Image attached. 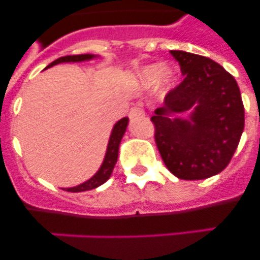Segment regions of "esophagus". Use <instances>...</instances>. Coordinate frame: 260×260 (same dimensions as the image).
Here are the masks:
<instances>
[{"mask_svg": "<svg viewBox=\"0 0 260 260\" xmlns=\"http://www.w3.org/2000/svg\"><path fill=\"white\" fill-rule=\"evenodd\" d=\"M128 117H130V119H135V118H139V117H144L143 109L139 107H133L132 109H130Z\"/></svg>", "mask_w": 260, "mask_h": 260, "instance_id": "34e87169", "label": "esophagus"}]
</instances>
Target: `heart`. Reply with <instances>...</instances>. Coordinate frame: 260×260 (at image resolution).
I'll list each match as a JSON object with an SVG mask.
<instances>
[{
  "label": "heart",
  "instance_id": "obj_1",
  "mask_svg": "<svg viewBox=\"0 0 260 260\" xmlns=\"http://www.w3.org/2000/svg\"><path fill=\"white\" fill-rule=\"evenodd\" d=\"M176 77L177 70L172 66L161 68L160 65H150L141 71V78L144 83L153 84L158 78V83L162 88H171L176 80Z\"/></svg>",
  "mask_w": 260,
  "mask_h": 260
}]
</instances>
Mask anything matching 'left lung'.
Masks as SVG:
<instances>
[{
  "instance_id": "left-lung-1",
  "label": "left lung",
  "mask_w": 260,
  "mask_h": 260,
  "mask_svg": "<svg viewBox=\"0 0 260 260\" xmlns=\"http://www.w3.org/2000/svg\"><path fill=\"white\" fill-rule=\"evenodd\" d=\"M185 78L155 110V142L162 161L181 180H204L224 171L240 143L245 108L240 88L213 59L171 50ZM193 109L189 120L176 113Z\"/></svg>"
}]
</instances>
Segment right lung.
<instances>
[{
    "label": "right lung",
    "instance_id": "right-lung-1",
    "mask_svg": "<svg viewBox=\"0 0 260 260\" xmlns=\"http://www.w3.org/2000/svg\"><path fill=\"white\" fill-rule=\"evenodd\" d=\"M93 54H78V56H65L59 57L56 61H53L52 63L48 65V68L50 66H54L57 63H62V62H82L87 61V59H92ZM47 68V69H48ZM128 118L127 117H123L122 119H119L118 122L114 125L113 130H112V134L109 138V143H108L107 153H105L104 161H103L102 167L98 171V173L89 178L86 182L80 183V185L75 186V187H69L65 189L66 191L70 192H80V191H87V190H92L99 187L100 185H103L104 182H107L109 180V177L112 176V172L114 169V165L117 162V157H118V148L119 143H121V139H122L123 134L126 132V127H127Z\"/></svg>",
    "mask_w": 260,
    "mask_h": 260
}]
</instances>
